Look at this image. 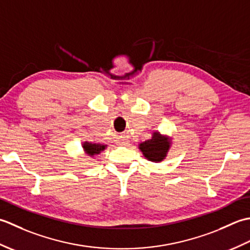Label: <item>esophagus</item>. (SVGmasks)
Segmentation results:
<instances>
[{
  "label": "esophagus",
  "mask_w": 250,
  "mask_h": 250,
  "mask_svg": "<svg viewBox=\"0 0 250 250\" xmlns=\"http://www.w3.org/2000/svg\"><path fill=\"white\" fill-rule=\"evenodd\" d=\"M126 144H127V142H126V141H123V142H122V145H124V146H125Z\"/></svg>",
  "instance_id": "1"
}]
</instances>
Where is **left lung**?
Wrapping results in <instances>:
<instances>
[{
  "label": "left lung",
  "mask_w": 250,
  "mask_h": 250,
  "mask_svg": "<svg viewBox=\"0 0 250 250\" xmlns=\"http://www.w3.org/2000/svg\"><path fill=\"white\" fill-rule=\"evenodd\" d=\"M171 140L166 136L161 135L159 131L153 132L152 138L141 142L139 149L146 160L159 163L165 159L169 150Z\"/></svg>",
  "instance_id": "left-lung-1"
}]
</instances>
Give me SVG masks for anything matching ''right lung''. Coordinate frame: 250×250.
<instances>
[{
    "mask_svg": "<svg viewBox=\"0 0 250 250\" xmlns=\"http://www.w3.org/2000/svg\"><path fill=\"white\" fill-rule=\"evenodd\" d=\"M83 149L85 151L86 154H88L89 156H94V155H98L101 151H104L106 146L105 145H101V144H91V142L85 141L83 142Z\"/></svg>",
    "mask_w": 250,
    "mask_h": 250,
    "instance_id": "add662e5",
    "label": "right lung"
}]
</instances>
